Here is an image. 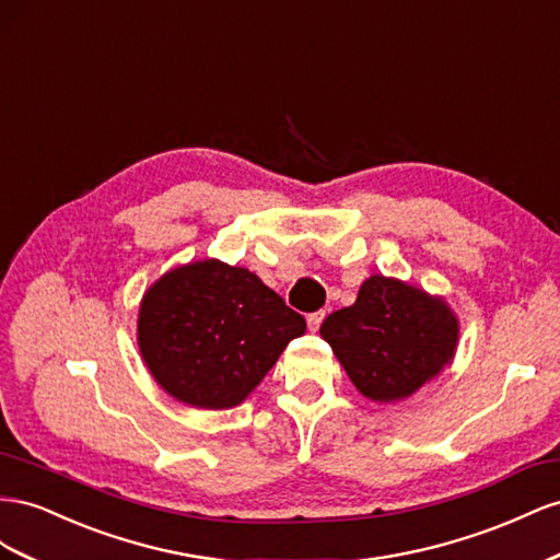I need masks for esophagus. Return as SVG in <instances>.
<instances>
[{
    "label": "esophagus",
    "mask_w": 560,
    "mask_h": 560,
    "mask_svg": "<svg viewBox=\"0 0 560 560\" xmlns=\"http://www.w3.org/2000/svg\"><path fill=\"white\" fill-rule=\"evenodd\" d=\"M324 316H326V312H314V314H310V316H307V326H310V330H312V332H316V330H318V326H322Z\"/></svg>",
    "instance_id": "esophagus-1"
}]
</instances>
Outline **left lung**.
<instances>
[{"label": "left lung", "instance_id": "8db88e82", "mask_svg": "<svg viewBox=\"0 0 560 560\" xmlns=\"http://www.w3.org/2000/svg\"><path fill=\"white\" fill-rule=\"evenodd\" d=\"M318 332L365 398L394 404L448 369L459 322L445 298L373 275L361 283L354 305L326 316Z\"/></svg>", "mask_w": 560, "mask_h": 560}]
</instances>
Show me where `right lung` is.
I'll return each mask as SVG.
<instances>
[{
    "instance_id": "right-lung-1",
    "label": "right lung",
    "mask_w": 560,
    "mask_h": 560,
    "mask_svg": "<svg viewBox=\"0 0 560 560\" xmlns=\"http://www.w3.org/2000/svg\"><path fill=\"white\" fill-rule=\"evenodd\" d=\"M307 324L246 267L215 258L159 277L140 300L138 349L175 401L234 408Z\"/></svg>"
}]
</instances>
